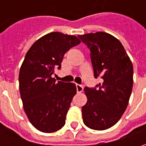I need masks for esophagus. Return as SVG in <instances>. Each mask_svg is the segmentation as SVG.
<instances>
[{
    "label": "esophagus",
    "mask_w": 146,
    "mask_h": 146,
    "mask_svg": "<svg viewBox=\"0 0 146 146\" xmlns=\"http://www.w3.org/2000/svg\"><path fill=\"white\" fill-rule=\"evenodd\" d=\"M76 92L80 93V92H81L83 91V86L81 84H76Z\"/></svg>",
    "instance_id": "34e87169"
}]
</instances>
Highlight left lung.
<instances>
[{
	"instance_id": "left-lung-1",
	"label": "left lung",
	"mask_w": 146,
	"mask_h": 146,
	"mask_svg": "<svg viewBox=\"0 0 146 146\" xmlns=\"http://www.w3.org/2000/svg\"><path fill=\"white\" fill-rule=\"evenodd\" d=\"M90 50L95 78L103 82L84 88L88 98L82 107L88 127L102 131L119 121L128 105L133 87V65L119 40L104 32L78 36Z\"/></svg>"
}]
</instances>
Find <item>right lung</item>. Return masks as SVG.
<instances>
[{
	"instance_id": "add662e5",
	"label": "right lung",
	"mask_w": 146,
	"mask_h": 146,
	"mask_svg": "<svg viewBox=\"0 0 146 146\" xmlns=\"http://www.w3.org/2000/svg\"><path fill=\"white\" fill-rule=\"evenodd\" d=\"M80 43L75 36L52 32L38 39L25 56L19 76L21 98L30 122L40 131H57L66 123L76 85L56 83L51 75L55 67L61 69L64 54Z\"/></svg>"
}]
</instances>
